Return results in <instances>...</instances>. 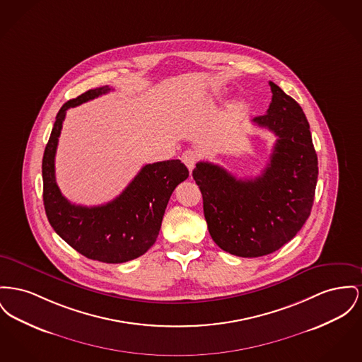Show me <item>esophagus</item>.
<instances>
[{
    "instance_id": "34e87169",
    "label": "esophagus",
    "mask_w": 362,
    "mask_h": 362,
    "mask_svg": "<svg viewBox=\"0 0 362 362\" xmlns=\"http://www.w3.org/2000/svg\"><path fill=\"white\" fill-rule=\"evenodd\" d=\"M198 158H199V154H198L195 150H186V151L183 153L182 161L186 164V167L189 168L190 173H192V170H194V167H195Z\"/></svg>"
}]
</instances>
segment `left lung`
<instances>
[{
  "mask_svg": "<svg viewBox=\"0 0 362 362\" xmlns=\"http://www.w3.org/2000/svg\"><path fill=\"white\" fill-rule=\"evenodd\" d=\"M272 101L253 119L277 136L267 168L255 179H236L208 161L192 170L214 243L238 257H261L290 242L308 220L317 185V154L297 101L269 82Z\"/></svg>",
  "mask_w": 362,
  "mask_h": 362,
  "instance_id": "left-lung-1",
  "label": "left lung"
}]
</instances>
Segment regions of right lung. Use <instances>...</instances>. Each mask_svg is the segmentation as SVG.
Returning <instances> with one entry per match:
<instances>
[{
	"label": "right lung",
	"mask_w": 362,
	"mask_h": 362,
	"mask_svg": "<svg viewBox=\"0 0 362 362\" xmlns=\"http://www.w3.org/2000/svg\"><path fill=\"white\" fill-rule=\"evenodd\" d=\"M93 88L65 103L56 116L42 160L43 205L53 230L90 259L120 264L145 255L154 245L170 195L189 177L180 160L148 164L119 197L100 206L71 204L56 183L54 157L65 113L107 93Z\"/></svg>",
	"instance_id": "right-lung-1"
}]
</instances>
